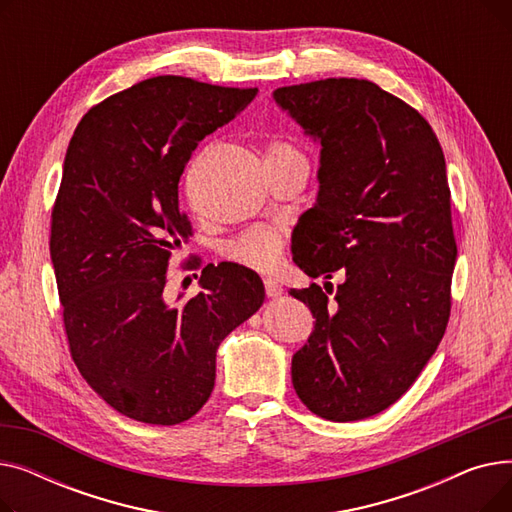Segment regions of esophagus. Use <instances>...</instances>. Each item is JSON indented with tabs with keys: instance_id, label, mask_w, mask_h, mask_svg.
<instances>
[{
	"instance_id": "34e87169",
	"label": "esophagus",
	"mask_w": 512,
	"mask_h": 512,
	"mask_svg": "<svg viewBox=\"0 0 512 512\" xmlns=\"http://www.w3.org/2000/svg\"><path fill=\"white\" fill-rule=\"evenodd\" d=\"M265 294H267V299H278V297H282V286L276 280L267 278L265 280Z\"/></svg>"
}]
</instances>
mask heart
Here are the masks:
<instances>
[{
    "instance_id": "b5f03b06",
    "label": "heart",
    "mask_w": 512,
    "mask_h": 512,
    "mask_svg": "<svg viewBox=\"0 0 512 512\" xmlns=\"http://www.w3.org/2000/svg\"><path fill=\"white\" fill-rule=\"evenodd\" d=\"M290 155H299V151L286 141L274 139L270 141V145H267V161L290 157ZM282 249H284L282 234L270 228H255L230 240L224 247V255L230 261L251 267V270L270 272L278 265L282 257Z\"/></svg>"
}]
</instances>
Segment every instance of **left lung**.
I'll use <instances>...</instances> for the list:
<instances>
[{
  "label": "left lung",
  "mask_w": 512,
  "mask_h": 512,
  "mask_svg": "<svg viewBox=\"0 0 512 512\" xmlns=\"http://www.w3.org/2000/svg\"><path fill=\"white\" fill-rule=\"evenodd\" d=\"M276 103L319 141V193L292 232V261L326 291L290 288L315 330L292 386L328 421L378 415L436 353L450 317L456 242L446 161L409 103L359 78L280 87Z\"/></svg>",
  "instance_id": "8db88e82"
}]
</instances>
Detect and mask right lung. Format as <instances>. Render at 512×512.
Segmentation results:
<instances>
[{
	"mask_svg": "<svg viewBox=\"0 0 512 512\" xmlns=\"http://www.w3.org/2000/svg\"><path fill=\"white\" fill-rule=\"evenodd\" d=\"M257 89L153 76L78 122L51 211L49 253L70 355L118 413L176 425L205 405L220 342L265 299L238 263H209L197 297L166 301V270L193 226L178 182L199 141L238 116Z\"/></svg>",
	"mask_w": 512,
	"mask_h": 512,
	"instance_id": "1",
	"label": "right lung"
}]
</instances>
